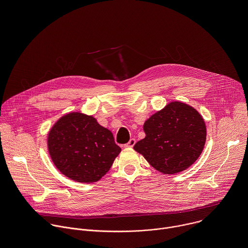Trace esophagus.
I'll use <instances>...</instances> for the list:
<instances>
[{
	"instance_id": "1",
	"label": "esophagus",
	"mask_w": 248,
	"mask_h": 248,
	"mask_svg": "<svg viewBox=\"0 0 248 248\" xmlns=\"http://www.w3.org/2000/svg\"><path fill=\"white\" fill-rule=\"evenodd\" d=\"M135 142H136L135 139H134V138H131V139L128 141V142H127L126 144H124V146L125 148H131V147H133V146H134Z\"/></svg>"
}]
</instances>
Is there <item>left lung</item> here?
I'll list each match as a JSON object with an SVG mask.
<instances>
[{
  "instance_id": "1",
  "label": "left lung",
  "mask_w": 248,
  "mask_h": 248,
  "mask_svg": "<svg viewBox=\"0 0 248 248\" xmlns=\"http://www.w3.org/2000/svg\"><path fill=\"white\" fill-rule=\"evenodd\" d=\"M145 137L133 149L157 170L179 173L201 155L206 142V124L191 106L172 101L143 124Z\"/></svg>"
}]
</instances>
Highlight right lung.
<instances>
[{
	"mask_svg": "<svg viewBox=\"0 0 248 248\" xmlns=\"http://www.w3.org/2000/svg\"><path fill=\"white\" fill-rule=\"evenodd\" d=\"M47 144L56 168L82 184L100 181L122 151L108 128L80 112L60 118L48 133Z\"/></svg>",
	"mask_w": 248,
	"mask_h": 248,
	"instance_id": "add662e5",
	"label": "right lung"
}]
</instances>
